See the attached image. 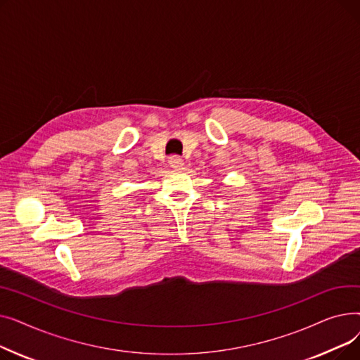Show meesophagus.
<instances>
[{"label":"esophagus","instance_id":"34e87169","mask_svg":"<svg viewBox=\"0 0 360 360\" xmlns=\"http://www.w3.org/2000/svg\"><path fill=\"white\" fill-rule=\"evenodd\" d=\"M169 165H170V167H174V169H181L184 166V160L179 156H170L169 158Z\"/></svg>","mask_w":360,"mask_h":360}]
</instances>
